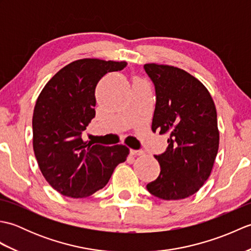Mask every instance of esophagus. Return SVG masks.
<instances>
[{
    "instance_id": "esophagus-1",
    "label": "esophagus",
    "mask_w": 251,
    "mask_h": 251,
    "mask_svg": "<svg viewBox=\"0 0 251 251\" xmlns=\"http://www.w3.org/2000/svg\"><path fill=\"white\" fill-rule=\"evenodd\" d=\"M130 154L131 155H143L145 152L140 151V150H130Z\"/></svg>"
}]
</instances>
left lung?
<instances>
[{
    "mask_svg": "<svg viewBox=\"0 0 251 251\" xmlns=\"http://www.w3.org/2000/svg\"><path fill=\"white\" fill-rule=\"evenodd\" d=\"M145 70L156 94L152 130L168 135L167 150L155 155L161 173L147 189L165 201L186 199L214 167L219 149L216 105L204 84L182 69L146 63Z\"/></svg>",
    "mask_w": 251,
    "mask_h": 251,
    "instance_id": "obj_1",
    "label": "left lung"
}]
</instances>
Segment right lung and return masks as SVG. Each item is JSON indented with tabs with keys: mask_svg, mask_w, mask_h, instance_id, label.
I'll list each match as a JSON object with an SVG mask.
<instances>
[{
	"mask_svg": "<svg viewBox=\"0 0 251 251\" xmlns=\"http://www.w3.org/2000/svg\"><path fill=\"white\" fill-rule=\"evenodd\" d=\"M126 61L84 58L63 67L37 97L32 117L33 150L47 182L58 193L83 199L102 189L129 149L84 142L82 132L96 114L95 90L108 72Z\"/></svg>",
	"mask_w": 251,
	"mask_h": 251,
	"instance_id": "add662e5",
	"label": "right lung"
}]
</instances>
